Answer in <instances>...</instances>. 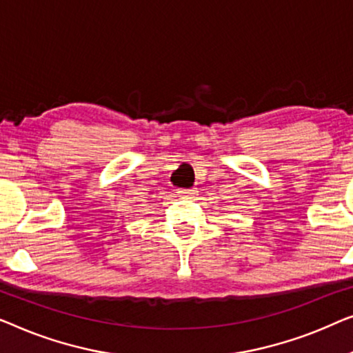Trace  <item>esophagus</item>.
<instances>
[{
	"instance_id": "34e87169",
	"label": "esophagus",
	"mask_w": 353,
	"mask_h": 353,
	"mask_svg": "<svg viewBox=\"0 0 353 353\" xmlns=\"http://www.w3.org/2000/svg\"><path fill=\"white\" fill-rule=\"evenodd\" d=\"M179 193H181V196L183 198H192L196 195V190L195 188H182V190H179Z\"/></svg>"
}]
</instances>
